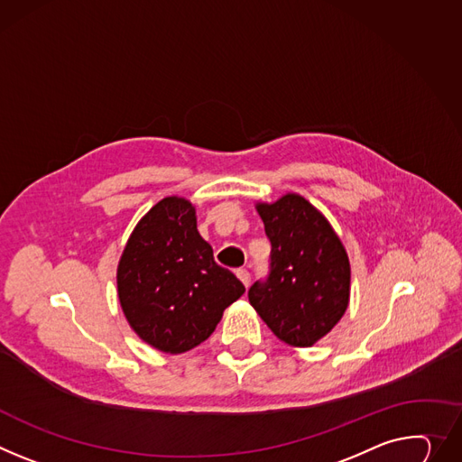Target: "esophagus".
I'll list each match as a JSON object with an SVG mask.
<instances>
[{
	"label": "esophagus",
	"instance_id": "1",
	"mask_svg": "<svg viewBox=\"0 0 462 462\" xmlns=\"http://www.w3.org/2000/svg\"><path fill=\"white\" fill-rule=\"evenodd\" d=\"M236 274H237V278L243 282V285L248 287V283H250V273H248L246 269H237Z\"/></svg>",
	"mask_w": 462,
	"mask_h": 462
}]
</instances>
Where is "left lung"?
<instances>
[{
    "mask_svg": "<svg viewBox=\"0 0 462 462\" xmlns=\"http://www.w3.org/2000/svg\"><path fill=\"white\" fill-rule=\"evenodd\" d=\"M271 241V273L248 289L250 306L283 343L308 348L350 302L346 248L322 212L299 193L256 202Z\"/></svg>",
    "mask_w": 462,
    "mask_h": 462,
    "instance_id": "8db88e82",
    "label": "left lung"
}]
</instances>
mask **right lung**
Segmentation results:
<instances>
[{"instance_id": "obj_1", "label": "right lung", "mask_w": 462, "mask_h": 462, "mask_svg": "<svg viewBox=\"0 0 462 462\" xmlns=\"http://www.w3.org/2000/svg\"><path fill=\"white\" fill-rule=\"evenodd\" d=\"M117 299L138 337L184 354L214 333L243 283L214 260L191 200L165 197L138 221L117 263Z\"/></svg>"}]
</instances>
